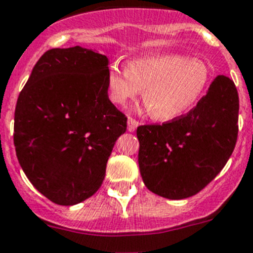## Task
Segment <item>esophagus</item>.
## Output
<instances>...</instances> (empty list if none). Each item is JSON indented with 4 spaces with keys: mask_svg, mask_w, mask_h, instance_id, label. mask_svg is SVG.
I'll return each instance as SVG.
<instances>
[{
    "mask_svg": "<svg viewBox=\"0 0 253 253\" xmlns=\"http://www.w3.org/2000/svg\"><path fill=\"white\" fill-rule=\"evenodd\" d=\"M139 126V122L132 117H128V121H127V128H128L129 132H133L136 128Z\"/></svg>",
    "mask_w": 253,
    "mask_h": 253,
    "instance_id": "34e87169",
    "label": "esophagus"
}]
</instances>
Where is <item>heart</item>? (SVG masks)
<instances>
[{"label":"heart","instance_id":"obj_1","mask_svg":"<svg viewBox=\"0 0 253 253\" xmlns=\"http://www.w3.org/2000/svg\"><path fill=\"white\" fill-rule=\"evenodd\" d=\"M210 70L203 61L182 54L136 58L127 67L113 63L107 74L109 99L125 104L144 90V103L155 120L181 117L205 93Z\"/></svg>","mask_w":253,"mask_h":253}]
</instances>
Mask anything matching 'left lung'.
I'll list each match as a JSON object with an SVG mask.
<instances>
[{
	"label": "left lung",
	"mask_w": 253,
	"mask_h": 253,
	"mask_svg": "<svg viewBox=\"0 0 253 253\" xmlns=\"http://www.w3.org/2000/svg\"><path fill=\"white\" fill-rule=\"evenodd\" d=\"M238 111L236 85L219 75L188 113L162 125L137 127L145 186L170 200L187 199L205 188L234 150Z\"/></svg>",
	"instance_id": "8db88e82"
}]
</instances>
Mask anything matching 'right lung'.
Listing matches in <instances>:
<instances>
[{
    "instance_id": "right-lung-1",
    "label": "right lung",
    "mask_w": 253,
    "mask_h": 253,
    "mask_svg": "<svg viewBox=\"0 0 253 253\" xmlns=\"http://www.w3.org/2000/svg\"><path fill=\"white\" fill-rule=\"evenodd\" d=\"M108 58L79 45L47 50L15 108L14 144L24 173L57 205H75L102 186L127 117L108 98Z\"/></svg>"
}]
</instances>
